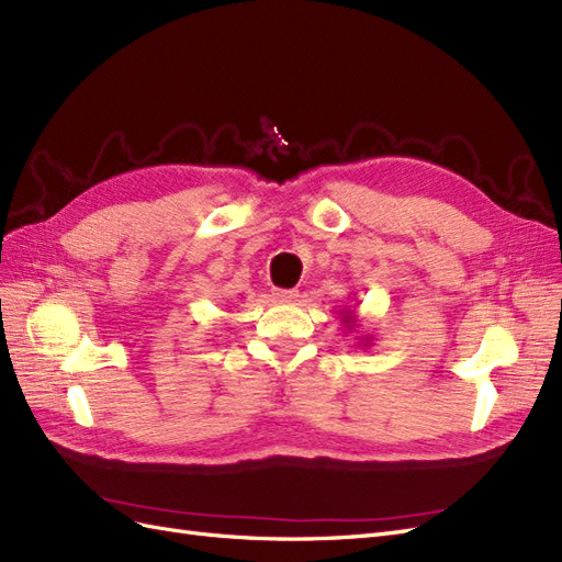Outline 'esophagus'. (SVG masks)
<instances>
[{
    "label": "esophagus",
    "mask_w": 562,
    "mask_h": 562,
    "mask_svg": "<svg viewBox=\"0 0 562 562\" xmlns=\"http://www.w3.org/2000/svg\"><path fill=\"white\" fill-rule=\"evenodd\" d=\"M274 297L279 302H295L300 297V291H295V288H277Z\"/></svg>",
    "instance_id": "34e87169"
}]
</instances>
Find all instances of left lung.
<instances>
[{"mask_svg": "<svg viewBox=\"0 0 562 562\" xmlns=\"http://www.w3.org/2000/svg\"><path fill=\"white\" fill-rule=\"evenodd\" d=\"M356 307H359V304H356ZM356 307L353 310H339V318H342V323H345V328L351 333L356 326H359V314H356ZM363 339V347H370L372 342H370V337H361Z\"/></svg>", "mask_w": 562, "mask_h": 562, "instance_id": "1", "label": "left lung"}]
</instances>
